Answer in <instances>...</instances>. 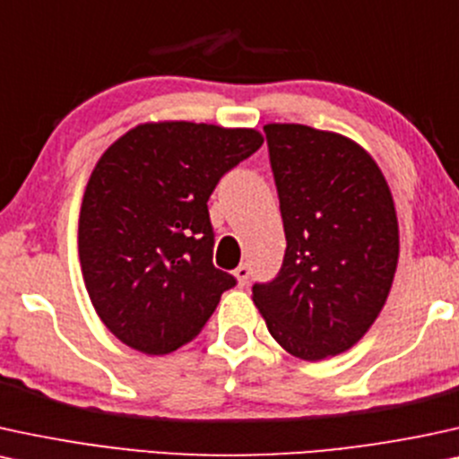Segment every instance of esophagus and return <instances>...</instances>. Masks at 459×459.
<instances>
[{"label": "esophagus", "mask_w": 459, "mask_h": 459, "mask_svg": "<svg viewBox=\"0 0 459 459\" xmlns=\"http://www.w3.org/2000/svg\"><path fill=\"white\" fill-rule=\"evenodd\" d=\"M233 275L237 277V281H239V286H246L247 280H249V266L247 264H239L233 271Z\"/></svg>", "instance_id": "obj_1"}]
</instances>
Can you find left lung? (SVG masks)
I'll use <instances>...</instances> for the list:
<instances>
[{
  "mask_svg": "<svg viewBox=\"0 0 459 459\" xmlns=\"http://www.w3.org/2000/svg\"><path fill=\"white\" fill-rule=\"evenodd\" d=\"M286 233L280 275L252 288L273 339L292 356H339L373 326L398 264L394 199L353 139L307 125H264Z\"/></svg>",
  "mask_w": 459,
  "mask_h": 459,
  "instance_id": "obj_1",
  "label": "left lung"
}]
</instances>
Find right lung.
Returning a JSON list of instances; mask_svg holds the SVG:
<instances>
[{"mask_svg":"<svg viewBox=\"0 0 459 459\" xmlns=\"http://www.w3.org/2000/svg\"><path fill=\"white\" fill-rule=\"evenodd\" d=\"M263 142L256 129L159 120L97 160L80 207V266L100 320L131 350L162 356L190 343L235 286L212 263L207 201Z\"/></svg>","mask_w":459,"mask_h":459,"instance_id":"right-lung-1","label":"right lung"}]
</instances>
